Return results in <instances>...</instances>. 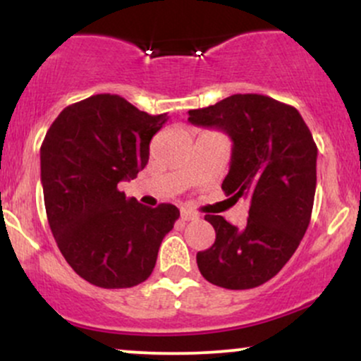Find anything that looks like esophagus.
I'll return each instance as SVG.
<instances>
[{"mask_svg":"<svg viewBox=\"0 0 361 361\" xmlns=\"http://www.w3.org/2000/svg\"><path fill=\"white\" fill-rule=\"evenodd\" d=\"M180 217L181 221H195V219H198V215L192 212V210H181Z\"/></svg>","mask_w":361,"mask_h":361,"instance_id":"obj_1","label":"esophagus"}]
</instances>
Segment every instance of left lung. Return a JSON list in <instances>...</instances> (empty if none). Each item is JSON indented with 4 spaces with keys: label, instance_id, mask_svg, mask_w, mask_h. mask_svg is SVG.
Returning <instances> with one entry per match:
<instances>
[{
    "label": "left lung",
    "instance_id": "8db88e82",
    "mask_svg": "<svg viewBox=\"0 0 361 361\" xmlns=\"http://www.w3.org/2000/svg\"><path fill=\"white\" fill-rule=\"evenodd\" d=\"M188 115L195 126L217 127L233 139L222 190L251 204L244 227L205 215L215 243L197 252L198 270L222 288L259 287L292 258L309 227L316 142L297 109L264 94H233Z\"/></svg>",
    "mask_w": 361,
    "mask_h": 361
}]
</instances>
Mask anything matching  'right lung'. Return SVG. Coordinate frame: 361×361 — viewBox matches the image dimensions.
<instances>
[{"label": "right lung", "mask_w": 361, "mask_h": 361, "mask_svg": "<svg viewBox=\"0 0 361 361\" xmlns=\"http://www.w3.org/2000/svg\"><path fill=\"white\" fill-rule=\"evenodd\" d=\"M168 115H149L118 94H93L66 106L40 147L47 221L57 246L81 279L128 288L149 279L161 241L180 210L127 198L118 183L137 176L149 142Z\"/></svg>", "instance_id": "add662e5"}]
</instances>
